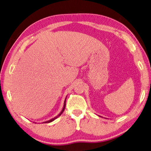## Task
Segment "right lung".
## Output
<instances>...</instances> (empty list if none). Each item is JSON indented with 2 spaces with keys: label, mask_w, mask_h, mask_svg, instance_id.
Here are the masks:
<instances>
[{
  "label": "right lung",
  "mask_w": 151,
  "mask_h": 151,
  "mask_svg": "<svg viewBox=\"0 0 151 151\" xmlns=\"http://www.w3.org/2000/svg\"><path fill=\"white\" fill-rule=\"evenodd\" d=\"M66 98H67V96L66 97V98H65V102H64V105H63V109H62V110H61V112H60L59 114L57 116H55V118H52V119H50V120H48V121H47V122H43L42 123H50V122H53V121H54V120L55 119H57L58 118L59 116H61L62 114H63V112H64V110H65V106H66Z\"/></svg>",
  "instance_id": "right-lung-1"
}]
</instances>
